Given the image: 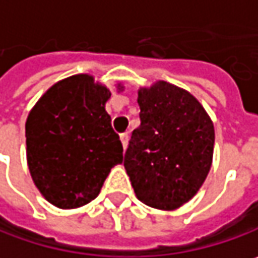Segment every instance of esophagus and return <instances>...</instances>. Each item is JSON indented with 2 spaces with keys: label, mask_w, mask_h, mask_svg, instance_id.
<instances>
[{
  "label": "esophagus",
  "mask_w": 258,
  "mask_h": 258,
  "mask_svg": "<svg viewBox=\"0 0 258 258\" xmlns=\"http://www.w3.org/2000/svg\"><path fill=\"white\" fill-rule=\"evenodd\" d=\"M119 139H121L122 147H124V150H125V149H127V144H128V134H127V133H122V134L119 136Z\"/></svg>",
  "instance_id": "34e87169"
}]
</instances>
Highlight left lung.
I'll list each match as a JSON object with an SVG mask.
<instances>
[{
  "label": "left lung",
  "instance_id": "obj_1",
  "mask_svg": "<svg viewBox=\"0 0 258 258\" xmlns=\"http://www.w3.org/2000/svg\"><path fill=\"white\" fill-rule=\"evenodd\" d=\"M140 127L131 134L124 166L144 205L174 210L203 185L213 159L215 128L202 103L166 82L139 90Z\"/></svg>",
  "mask_w": 258,
  "mask_h": 258
}]
</instances>
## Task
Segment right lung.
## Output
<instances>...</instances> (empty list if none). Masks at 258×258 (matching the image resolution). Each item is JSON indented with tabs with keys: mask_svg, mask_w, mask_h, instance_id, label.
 Masks as SVG:
<instances>
[{
	"mask_svg": "<svg viewBox=\"0 0 258 258\" xmlns=\"http://www.w3.org/2000/svg\"><path fill=\"white\" fill-rule=\"evenodd\" d=\"M109 98V89L92 76L76 74L49 87L29 112L27 165L51 205L76 209L90 203L122 162V144L105 111Z\"/></svg>",
	"mask_w": 258,
	"mask_h": 258,
	"instance_id": "1",
	"label": "right lung"
}]
</instances>
